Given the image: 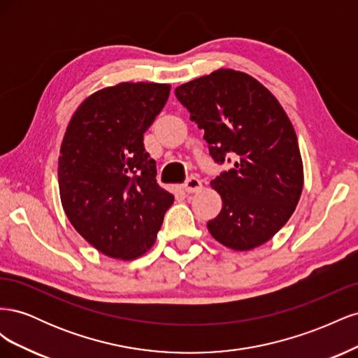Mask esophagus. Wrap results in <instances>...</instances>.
I'll list each match as a JSON object with an SVG mask.
<instances>
[{
    "label": "esophagus",
    "mask_w": 358,
    "mask_h": 358,
    "mask_svg": "<svg viewBox=\"0 0 358 358\" xmlns=\"http://www.w3.org/2000/svg\"><path fill=\"white\" fill-rule=\"evenodd\" d=\"M183 188H185L187 192H197L201 189V180L196 176H189L183 183Z\"/></svg>",
    "instance_id": "obj_1"
}]
</instances>
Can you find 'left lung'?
<instances>
[{"label":"left lung","mask_w":358,"mask_h":358,"mask_svg":"<svg viewBox=\"0 0 358 358\" xmlns=\"http://www.w3.org/2000/svg\"><path fill=\"white\" fill-rule=\"evenodd\" d=\"M179 103L208 142L218 164L234 167L212 180L222 209L208 222L210 234L236 251L272 239L289 220L303 189L297 136L287 113L251 76L218 70L175 90Z\"/></svg>","instance_id":"obj_1"}]
</instances>
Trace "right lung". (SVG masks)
I'll use <instances>...</instances> for the list:
<instances>
[{
    "mask_svg": "<svg viewBox=\"0 0 358 358\" xmlns=\"http://www.w3.org/2000/svg\"><path fill=\"white\" fill-rule=\"evenodd\" d=\"M170 85L119 83L88 96L61 145L62 208L78 233L112 258L134 259L155 243L173 194L157 183L143 134Z\"/></svg>",
    "mask_w": 358,
    "mask_h": 358,
    "instance_id": "right-lung-1",
    "label": "right lung"
}]
</instances>
